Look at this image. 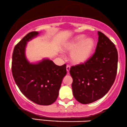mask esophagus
<instances>
[{
	"label": "esophagus",
	"mask_w": 127,
	"mask_h": 127,
	"mask_svg": "<svg viewBox=\"0 0 127 127\" xmlns=\"http://www.w3.org/2000/svg\"><path fill=\"white\" fill-rule=\"evenodd\" d=\"M69 69H70V66L69 65H66V71L68 72H69Z\"/></svg>",
	"instance_id": "obj_1"
}]
</instances>
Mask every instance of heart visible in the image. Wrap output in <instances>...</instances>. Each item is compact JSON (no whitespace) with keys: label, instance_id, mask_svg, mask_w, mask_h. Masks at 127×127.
I'll return each instance as SVG.
<instances>
[{"label":"heart","instance_id":"obj_1","mask_svg":"<svg viewBox=\"0 0 127 127\" xmlns=\"http://www.w3.org/2000/svg\"><path fill=\"white\" fill-rule=\"evenodd\" d=\"M95 40L85 38V35H79L68 43L62 49L65 52H71L70 60L76 65L84 63L88 60L95 48Z\"/></svg>","mask_w":127,"mask_h":127}]
</instances>
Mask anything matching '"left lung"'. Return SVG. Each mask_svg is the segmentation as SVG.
<instances>
[{
	"label": "left lung",
	"instance_id": "obj_1",
	"mask_svg": "<svg viewBox=\"0 0 127 127\" xmlns=\"http://www.w3.org/2000/svg\"><path fill=\"white\" fill-rule=\"evenodd\" d=\"M96 51L84 64L71 66L72 89L75 99L82 104L93 103L103 97L114 84L117 73L115 46L103 33L98 31Z\"/></svg>",
	"mask_w": 127,
	"mask_h": 127
}]
</instances>
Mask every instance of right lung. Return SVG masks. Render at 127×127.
Listing matches in <instances>:
<instances>
[{
    "instance_id": "right-lung-1",
    "label": "right lung",
    "mask_w": 127,
    "mask_h": 127,
    "mask_svg": "<svg viewBox=\"0 0 127 127\" xmlns=\"http://www.w3.org/2000/svg\"><path fill=\"white\" fill-rule=\"evenodd\" d=\"M37 31L27 34L15 46L12 54V72L22 93L40 105H50L57 99L62 79L66 74V65L58 66L44 59L31 64L25 57L27 43L38 35Z\"/></svg>"
}]
</instances>
